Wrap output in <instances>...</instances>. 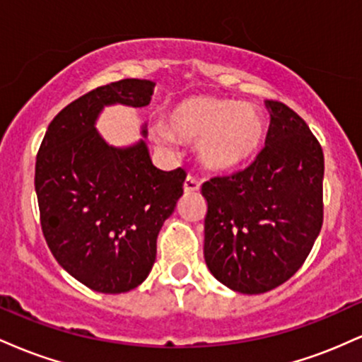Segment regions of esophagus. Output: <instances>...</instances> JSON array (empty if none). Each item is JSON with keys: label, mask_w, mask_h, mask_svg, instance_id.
<instances>
[{"label": "esophagus", "mask_w": 362, "mask_h": 362, "mask_svg": "<svg viewBox=\"0 0 362 362\" xmlns=\"http://www.w3.org/2000/svg\"><path fill=\"white\" fill-rule=\"evenodd\" d=\"M199 190H201V184H199L194 177H187L184 180V192L194 194V192H199Z\"/></svg>", "instance_id": "obj_1"}]
</instances>
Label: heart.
I'll return each instance as SVG.
<instances>
[{
  "mask_svg": "<svg viewBox=\"0 0 362 362\" xmlns=\"http://www.w3.org/2000/svg\"><path fill=\"white\" fill-rule=\"evenodd\" d=\"M153 134L161 143L178 139L195 144L202 168L228 173L247 165L259 153L265 120L252 105L195 95L177 102L167 115V127L158 126Z\"/></svg>",
  "mask_w": 362,
  "mask_h": 362,
  "instance_id": "1",
  "label": "heart"
}]
</instances>
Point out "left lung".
I'll return each mask as SVG.
<instances>
[{"label": "left lung", "mask_w": 362, "mask_h": 362, "mask_svg": "<svg viewBox=\"0 0 362 362\" xmlns=\"http://www.w3.org/2000/svg\"><path fill=\"white\" fill-rule=\"evenodd\" d=\"M271 126L248 168L202 185L204 259L226 288L267 293L296 274L323 223V151L281 102L265 100Z\"/></svg>", "instance_id": "left-lung-1"}]
</instances>
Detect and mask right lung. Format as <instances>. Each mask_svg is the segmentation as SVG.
<instances>
[{
  "label": "right lung",
  "mask_w": 362,
  "mask_h": 362,
  "mask_svg": "<svg viewBox=\"0 0 362 362\" xmlns=\"http://www.w3.org/2000/svg\"><path fill=\"white\" fill-rule=\"evenodd\" d=\"M153 88L129 78L83 95L52 119L37 155L45 242L66 272L97 293H127L146 279L158 233L184 194V170L153 165L146 124L127 146L107 143L95 127L105 107L149 105Z\"/></svg>",
  "instance_id": "1"
}]
</instances>
